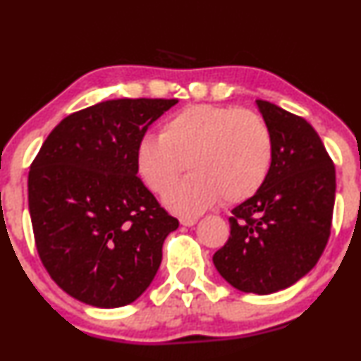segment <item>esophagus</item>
<instances>
[{
  "instance_id": "obj_1",
  "label": "esophagus",
  "mask_w": 361,
  "mask_h": 361,
  "mask_svg": "<svg viewBox=\"0 0 361 361\" xmlns=\"http://www.w3.org/2000/svg\"><path fill=\"white\" fill-rule=\"evenodd\" d=\"M198 222V216H192V215H185V216H180V224L185 225V227H192Z\"/></svg>"
}]
</instances>
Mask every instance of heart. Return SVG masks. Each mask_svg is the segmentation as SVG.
I'll return each instance as SVG.
<instances>
[{
  "instance_id": "heart-1",
  "label": "heart",
  "mask_w": 361,
  "mask_h": 361,
  "mask_svg": "<svg viewBox=\"0 0 361 361\" xmlns=\"http://www.w3.org/2000/svg\"><path fill=\"white\" fill-rule=\"evenodd\" d=\"M186 161L192 175L173 185L164 205L195 215L216 202L240 203L266 183L274 161V136L254 111L214 104H195L164 121L159 136H145L136 149L141 180L163 193Z\"/></svg>"
}]
</instances>
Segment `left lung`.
<instances>
[{"label": "left lung", "mask_w": 361, "mask_h": 361, "mask_svg": "<svg viewBox=\"0 0 361 361\" xmlns=\"http://www.w3.org/2000/svg\"><path fill=\"white\" fill-rule=\"evenodd\" d=\"M274 136L266 183L232 210L230 237L214 254L220 276L242 293L289 288L316 266L331 233L336 176L306 119L257 101Z\"/></svg>", "instance_id": "8db88e82"}]
</instances>
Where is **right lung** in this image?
<instances>
[{
	"mask_svg": "<svg viewBox=\"0 0 361 361\" xmlns=\"http://www.w3.org/2000/svg\"><path fill=\"white\" fill-rule=\"evenodd\" d=\"M178 99H114L67 116L28 173L38 255L51 279L95 307L131 305L154 279L178 220L137 176L136 149Z\"/></svg>",
	"mask_w": 361,
	"mask_h": 361,
	"instance_id": "1",
	"label": "right lung"
}]
</instances>
